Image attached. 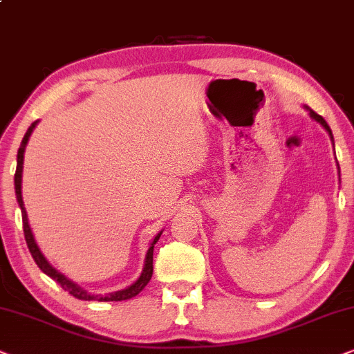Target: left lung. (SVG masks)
Listing matches in <instances>:
<instances>
[{"mask_svg":"<svg viewBox=\"0 0 354 354\" xmlns=\"http://www.w3.org/2000/svg\"><path fill=\"white\" fill-rule=\"evenodd\" d=\"M306 108V110H308L309 111V116L310 118H313V120L314 121H317L319 122V124L320 126H322V128L325 129V131H327V133H328V136H330V139H332V144H333V134H332V129L330 128H328V124H327V121H325L324 120V118L322 116H320V115H317V113H315V111H313V110H310V108L309 106H304ZM333 145H335V144H333ZM337 160V158H335ZM337 168H338V176H340V167H338V162H337Z\"/></svg>","mask_w":354,"mask_h":354,"instance_id":"8db88e82","label":"left lung"}]
</instances>
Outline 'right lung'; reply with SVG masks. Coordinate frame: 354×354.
Masks as SVG:
<instances>
[{
  "mask_svg": "<svg viewBox=\"0 0 354 354\" xmlns=\"http://www.w3.org/2000/svg\"><path fill=\"white\" fill-rule=\"evenodd\" d=\"M37 122L39 121H34L30 124V128L27 129L26 136H24L22 142H21V147L17 150V167H16V174H14V189H16V199H17V204L21 207V214H22V225H24V234H26V243H27V248H29V251L32 254V257H34V261L39 268L46 275L50 277V279H53L56 283L61 285V288L64 291H68L69 295H73L74 298L77 299H82V301H124V299H131L134 298V296H138L140 291L145 288V285L149 283L150 279H152V272H153V246L157 244V241L162 236L163 232H160L157 236L153 238V241L150 243V246L147 249V254H145V261H144V268H142V273H140V277L138 280L134 281L133 285H129L128 288L124 290H120V291H113V293H108V295H92L86 291L84 288H81L77 283H74L73 280H69L68 277L63 275V273L56 270V268L51 266V263L46 261V257L44 256V252L40 251L39 244H37L35 238H34V233H32L30 230V225H29V218H27V212H26V207H24V201H22V168H24V152H26V145L29 142L30 139V134L34 133Z\"/></svg>",
  "mask_w": 354,
  "mask_h": 354,
  "instance_id": "add662e5",
  "label": "right lung"
}]
</instances>
